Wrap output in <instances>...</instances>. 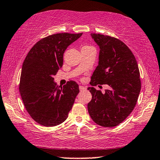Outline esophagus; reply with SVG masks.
<instances>
[{"instance_id":"obj_1","label":"esophagus","mask_w":160,"mask_h":160,"mask_svg":"<svg viewBox=\"0 0 160 160\" xmlns=\"http://www.w3.org/2000/svg\"><path fill=\"white\" fill-rule=\"evenodd\" d=\"M79 88H80V91H84V90H86V87H84V86H79Z\"/></svg>"}]
</instances>
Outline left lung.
I'll return each mask as SVG.
<instances>
[{"label": "left lung", "mask_w": 160, "mask_h": 160, "mask_svg": "<svg viewBox=\"0 0 160 160\" xmlns=\"http://www.w3.org/2000/svg\"><path fill=\"white\" fill-rule=\"evenodd\" d=\"M91 37L100 50L99 64L90 84H108L110 88L102 93L93 87L88 88L92 95L88 110L98 125L116 127L129 116L137 103L141 88L139 68L135 55L121 40L99 33H91Z\"/></svg>", "instance_id": "8db88e82"}]
</instances>
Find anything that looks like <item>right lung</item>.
I'll list each match as a JSON object with an SVG mask.
<instances>
[{"instance_id": "1", "label": "right lung", "mask_w": 160, "mask_h": 160, "mask_svg": "<svg viewBox=\"0 0 160 160\" xmlns=\"http://www.w3.org/2000/svg\"><path fill=\"white\" fill-rule=\"evenodd\" d=\"M82 34L48 36L34 44L25 57L19 90L28 114L42 126L63 123L80 92L76 82L70 80L60 87L54 82V76L62 67L66 49Z\"/></svg>"}]
</instances>
